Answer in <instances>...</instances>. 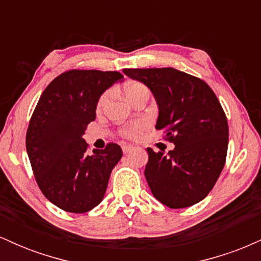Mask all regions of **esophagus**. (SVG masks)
Returning a JSON list of instances; mask_svg holds the SVG:
<instances>
[{"label":"esophagus","instance_id":"1","mask_svg":"<svg viewBox=\"0 0 261 261\" xmlns=\"http://www.w3.org/2000/svg\"><path fill=\"white\" fill-rule=\"evenodd\" d=\"M131 149H133V146H131V145H124V146H122V152H124V153H128Z\"/></svg>","mask_w":261,"mask_h":261}]
</instances>
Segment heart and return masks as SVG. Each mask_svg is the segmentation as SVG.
I'll return each instance as SVG.
<instances>
[{"instance_id":"b5f03b06","label":"heart","mask_w":261,"mask_h":261,"mask_svg":"<svg viewBox=\"0 0 261 261\" xmlns=\"http://www.w3.org/2000/svg\"><path fill=\"white\" fill-rule=\"evenodd\" d=\"M124 92L126 98L130 101H134L136 98H139L140 95L143 94H149L148 88L143 83L139 82V81H128V82L125 83L124 86ZM110 97V92L107 91L104 92L103 94L100 95L99 99L97 101V110L100 112V110L104 109L106 104L108 103ZM143 127H145V124L143 122H133V124H128L126 126L121 128V135L122 136L127 137V139H136L139 135L142 133Z\"/></svg>"}]
</instances>
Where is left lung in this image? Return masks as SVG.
<instances>
[{"label":"left lung","mask_w":261,"mask_h":261,"mask_svg":"<svg viewBox=\"0 0 261 261\" xmlns=\"http://www.w3.org/2000/svg\"><path fill=\"white\" fill-rule=\"evenodd\" d=\"M122 72L151 89L160 109L155 128L175 145L168 154L147 148L152 194L170 208L195 205L216 184L228 148V122L216 94L205 81L172 67Z\"/></svg>","instance_id":"8db88e82"}]
</instances>
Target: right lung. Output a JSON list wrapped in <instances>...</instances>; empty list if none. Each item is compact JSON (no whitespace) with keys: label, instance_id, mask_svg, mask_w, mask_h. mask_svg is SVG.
<instances>
[{"label":"right lung","instance_id":"obj_1","mask_svg":"<svg viewBox=\"0 0 261 261\" xmlns=\"http://www.w3.org/2000/svg\"><path fill=\"white\" fill-rule=\"evenodd\" d=\"M122 79L118 71H66L50 82L35 107L27 152L41 193L64 211L85 214L99 205L110 173L121 160L116 143L88 154L82 136L95 120L100 95Z\"/></svg>","mask_w":261,"mask_h":261}]
</instances>
